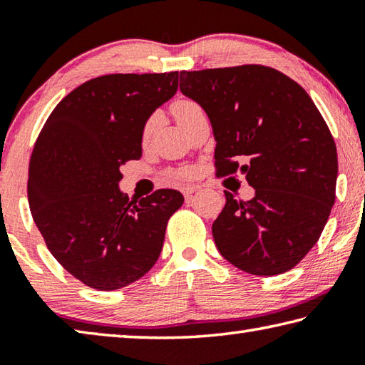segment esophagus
I'll list each match as a JSON object with an SVG mask.
<instances>
[{
    "label": "esophagus",
    "instance_id": "obj_1",
    "mask_svg": "<svg viewBox=\"0 0 365 365\" xmlns=\"http://www.w3.org/2000/svg\"><path fill=\"white\" fill-rule=\"evenodd\" d=\"M200 190H201L200 185H187V187H183V195L187 200H190V196L195 195L196 191H200Z\"/></svg>",
    "mask_w": 365,
    "mask_h": 365
}]
</instances>
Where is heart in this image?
I'll use <instances>...</instances> for the list:
<instances>
[{
  "label": "heart",
  "instance_id": "obj_1",
  "mask_svg": "<svg viewBox=\"0 0 365 365\" xmlns=\"http://www.w3.org/2000/svg\"><path fill=\"white\" fill-rule=\"evenodd\" d=\"M172 110H174V114L177 117V122L183 125V123H187L191 117L196 115L197 113H201V108L200 104L191 101V100H177L174 103V106H172ZM154 125H156V117H151V119H148V122L145 123V128H143V138L148 140L150 138V135L153 132Z\"/></svg>",
  "mask_w": 365,
  "mask_h": 365
}]
</instances>
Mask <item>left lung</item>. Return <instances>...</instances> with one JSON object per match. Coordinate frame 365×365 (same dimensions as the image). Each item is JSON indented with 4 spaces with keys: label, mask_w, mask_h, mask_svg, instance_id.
<instances>
[{
    "label": "left lung",
    "mask_w": 365,
    "mask_h": 365,
    "mask_svg": "<svg viewBox=\"0 0 365 365\" xmlns=\"http://www.w3.org/2000/svg\"><path fill=\"white\" fill-rule=\"evenodd\" d=\"M180 91L211 120L217 175L240 169L256 190L250 201L225 191L212 224L219 252L252 275L293 269L335 202L336 146L316 104L285 73L256 64L183 71Z\"/></svg>",
    "instance_id": "8db88e82"
}]
</instances>
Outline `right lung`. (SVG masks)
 Wrapping results in <instances>:
<instances>
[{
	"label": "right lung",
	"mask_w": 365,
	"mask_h": 365,
	"mask_svg": "<svg viewBox=\"0 0 365 365\" xmlns=\"http://www.w3.org/2000/svg\"><path fill=\"white\" fill-rule=\"evenodd\" d=\"M178 72L109 73L63 98L29 165V206L56 261L86 287L114 292L140 280L163 251L177 190L130 201L120 168L141 158L145 123L177 93Z\"/></svg>",
	"instance_id": "add662e5"
}]
</instances>
